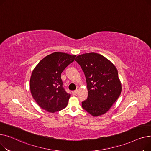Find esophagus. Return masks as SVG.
<instances>
[{
  "label": "esophagus",
  "mask_w": 151,
  "mask_h": 151,
  "mask_svg": "<svg viewBox=\"0 0 151 151\" xmlns=\"http://www.w3.org/2000/svg\"><path fill=\"white\" fill-rule=\"evenodd\" d=\"M78 90H76V91H72V94L73 95H74V96H75V95H76L77 94V93H78Z\"/></svg>",
  "instance_id": "esophagus-1"
}]
</instances>
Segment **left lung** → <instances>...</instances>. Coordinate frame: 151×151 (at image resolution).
<instances>
[{"label": "left lung", "instance_id": "obj_1", "mask_svg": "<svg viewBox=\"0 0 151 151\" xmlns=\"http://www.w3.org/2000/svg\"><path fill=\"white\" fill-rule=\"evenodd\" d=\"M75 60L84 71L88 89V99L82 102L83 108L93 116L106 113L122 91L116 67L95 52L78 55Z\"/></svg>", "mask_w": 151, "mask_h": 151}]
</instances>
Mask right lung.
I'll return each instance as SVG.
<instances>
[{
  "mask_svg": "<svg viewBox=\"0 0 151 151\" xmlns=\"http://www.w3.org/2000/svg\"><path fill=\"white\" fill-rule=\"evenodd\" d=\"M76 55L55 52L44 58L34 69L30 80L33 98L42 109L55 113L65 108L70 97L63 88L61 73Z\"/></svg>",
  "mask_w": 151,
  "mask_h": 151,
  "instance_id": "1",
  "label": "right lung"
}]
</instances>
